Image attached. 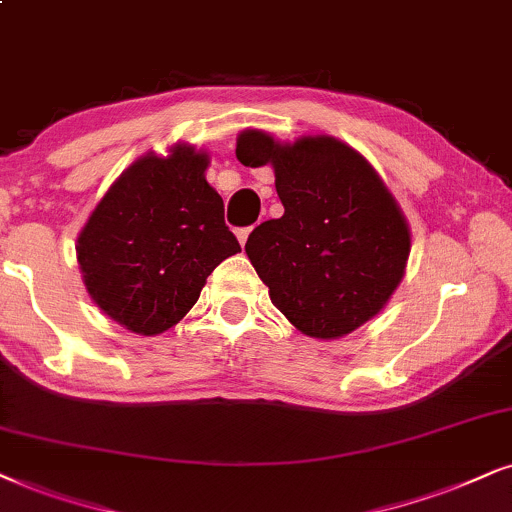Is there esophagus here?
Segmentation results:
<instances>
[{
    "mask_svg": "<svg viewBox=\"0 0 512 512\" xmlns=\"http://www.w3.org/2000/svg\"><path fill=\"white\" fill-rule=\"evenodd\" d=\"M250 234H252V226H245V229L236 231V236H238V241H241V245H245V241H248Z\"/></svg>",
    "mask_w": 512,
    "mask_h": 512,
    "instance_id": "obj_1",
    "label": "esophagus"
}]
</instances>
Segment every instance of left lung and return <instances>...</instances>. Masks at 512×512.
<instances>
[{"label":"left lung","instance_id":"1","mask_svg":"<svg viewBox=\"0 0 512 512\" xmlns=\"http://www.w3.org/2000/svg\"><path fill=\"white\" fill-rule=\"evenodd\" d=\"M236 158L274 167L283 217L257 226L245 252L278 312L319 340L383 312L406 274L411 229L364 155L328 134L283 144L243 129Z\"/></svg>","mask_w":512,"mask_h":512}]
</instances>
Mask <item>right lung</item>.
I'll list each match as a JSON object with an SVG mask.
<instances>
[{
	"instance_id": "add662e5",
	"label": "right lung",
	"mask_w": 512,
	"mask_h": 512,
	"mask_svg": "<svg viewBox=\"0 0 512 512\" xmlns=\"http://www.w3.org/2000/svg\"><path fill=\"white\" fill-rule=\"evenodd\" d=\"M210 155L174 144L148 151L103 193L77 236L84 288L103 314L160 335L198 302L219 262L241 252L224 200L205 179Z\"/></svg>"
}]
</instances>
